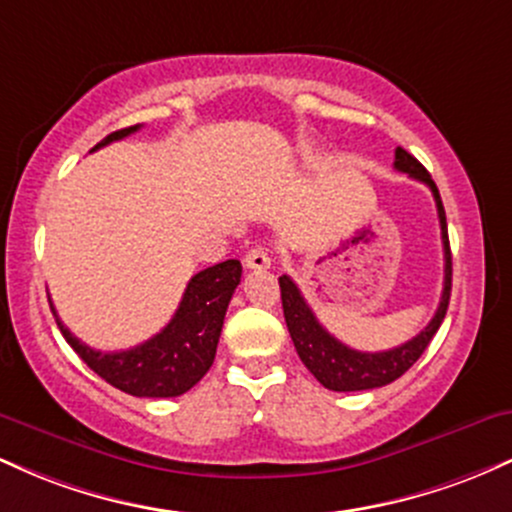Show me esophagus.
Here are the masks:
<instances>
[{"instance_id":"obj_1","label":"esophagus","mask_w":512,"mask_h":512,"mask_svg":"<svg viewBox=\"0 0 512 512\" xmlns=\"http://www.w3.org/2000/svg\"><path fill=\"white\" fill-rule=\"evenodd\" d=\"M243 264L248 269H269L272 267V257H269V250L264 245H255V248L248 250V255L243 257Z\"/></svg>"}]
</instances>
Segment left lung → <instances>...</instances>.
I'll use <instances>...</instances> for the list:
<instances>
[{
    "label": "left lung",
    "instance_id": "1",
    "mask_svg": "<svg viewBox=\"0 0 512 512\" xmlns=\"http://www.w3.org/2000/svg\"><path fill=\"white\" fill-rule=\"evenodd\" d=\"M395 168L399 173H407L409 178L424 182L431 187L433 199H436L438 207V219H440V238H443V255H445V279H443V296H440L438 310L433 315V320L416 334L414 339L404 342L402 346H395L390 351H356L351 346L339 342L337 337H332L325 327L317 322V317L310 305L305 303L301 289L293 284L289 274L279 276L281 286V305H284V317L286 327L296 346L298 356L305 363V368L315 375L317 383L325 385L327 390L334 392H358V390H375V387H383L392 380H397L399 375H404L407 370L419 361V356L424 354L426 346L431 344L433 334L438 332L440 322H443L445 313H448L450 303V289H452V255H450V240H448V221H445V209L440 202V192L436 182L431 180L428 170L416 161L409 151H404L402 146H397L395 151Z\"/></svg>",
    "mask_w": 512,
    "mask_h": 512
}]
</instances>
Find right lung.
<instances>
[{
    "mask_svg": "<svg viewBox=\"0 0 512 512\" xmlns=\"http://www.w3.org/2000/svg\"><path fill=\"white\" fill-rule=\"evenodd\" d=\"M137 129L139 125L117 129L91 151L125 139ZM240 274H243V267L238 260H226L202 269L187 284L173 320L144 344L127 351L105 354V351L91 349L62 325L52 305L50 308L67 344L105 383L134 397H178L195 387L214 363L223 317H226L233 291L240 284Z\"/></svg>",
    "mask_w": 512,
    "mask_h": 512,
    "instance_id": "1",
    "label": "right lung"
}]
</instances>
